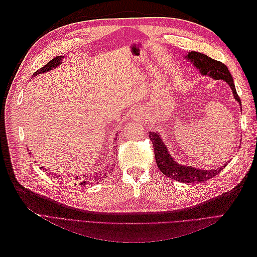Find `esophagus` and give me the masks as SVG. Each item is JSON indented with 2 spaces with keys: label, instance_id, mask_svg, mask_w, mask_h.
<instances>
[{
  "label": "esophagus",
  "instance_id": "34e87169",
  "mask_svg": "<svg viewBox=\"0 0 257 257\" xmlns=\"http://www.w3.org/2000/svg\"><path fill=\"white\" fill-rule=\"evenodd\" d=\"M133 115L136 120L141 121L143 119V110L141 109V108H136V109L133 110Z\"/></svg>",
  "mask_w": 257,
  "mask_h": 257
}]
</instances>
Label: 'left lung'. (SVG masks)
<instances>
[{
    "instance_id": "obj_1",
    "label": "left lung",
    "mask_w": 257,
    "mask_h": 257,
    "mask_svg": "<svg viewBox=\"0 0 257 257\" xmlns=\"http://www.w3.org/2000/svg\"><path fill=\"white\" fill-rule=\"evenodd\" d=\"M186 59L190 60L192 63L195 65V67L198 68V71L201 75L210 76L213 79H221L225 82H227L232 91V95H234L235 99H237V102H239V104L241 105L240 97L237 94L234 80H232V77L226 65L223 64L220 61L211 59L210 57L206 56V54L197 51L189 52L188 56H186ZM149 137L154 148L155 161H157V165L159 169L161 170L162 174L174 179V180L185 183H199L203 181H207L210 178H213L214 176H216L225 166L227 165L225 164L220 168L209 170H203L194 168L192 166L180 165L173 159V155L169 154L166 145L163 143L159 133H157V132H150Z\"/></svg>"
}]
</instances>
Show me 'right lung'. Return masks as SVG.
<instances>
[{
	"instance_id": "right-lung-1",
	"label": "right lung",
	"mask_w": 257,
	"mask_h": 257,
	"mask_svg": "<svg viewBox=\"0 0 257 257\" xmlns=\"http://www.w3.org/2000/svg\"><path fill=\"white\" fill-rule=\"evenodd\" d=\"M62 59H63V57H56V58H53L51 61H49L47 64H46L45 66H43L42 68H40L38 69V71H36L33 75H32V78L33 77H35V76H37V75H40V74H43V73H47L48 71H51V69H53V68H56V67H58L61 63H62ZM118 134V133H116ZM44 170H46V168H43ZM56 177V176H54ZM77 179V182H78V184L79 185H82V186H85L87 184H89L90 185V182L91 181H94L93 180V178H89L88 176H83L82 178H80V177H77L76 178ZM76 185V184H75Z\"/></svg>"
}]
</instances>
